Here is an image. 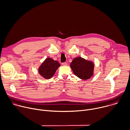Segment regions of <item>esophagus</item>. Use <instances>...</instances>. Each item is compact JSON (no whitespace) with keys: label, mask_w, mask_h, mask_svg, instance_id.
I'll return each mask as SVG.
<instances>
[{"label":"esophagus","mask_w":130,"mask_h":130,"mask_svg":"<svg viewBox=\"0 0 130 130\" xmlns=\"http://www.w3.org/2000/svg\"><path fill=\"white\" fill-rule=\"evenodd\" d=\"M62 66H67V63L66 62H62Z\"/></svg>","instance_id":"1"}]
</instances>
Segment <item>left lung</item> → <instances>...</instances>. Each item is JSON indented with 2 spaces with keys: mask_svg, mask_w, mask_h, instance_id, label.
I'll return each instance as SVG.
<instances>
[{
  "mask_svg": "<svg viewBox=\"0 0 130 130\" xmlns=\"http://www.w3.org/2000/svg\"><path fill=\"white\" fill-rule=\"evenodd\" d=\"M70 67L74 74L83 80L90 79L94 74L93 62L81 57L75 58L71 63Z\"/></svg>",
  "mask_w": 130,
  "mask_h": 130,
  "instance_id": "1",
  "label": "left lung"
}]
</instances>
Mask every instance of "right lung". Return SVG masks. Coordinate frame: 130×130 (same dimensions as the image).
<instances>
[{
  "label": "right lung",
  "instance_id": "right-lung-1",
  "mask_svg": "<svg viewBox=\"0 0 130 130\" xmlns=\"http://www.w3.org/2000/svg\"><path fill=\"white\" fill-rule=\"evenodd\" d=\"M60 66V64L58 61L54 60L51 58H47L40 66L38 72L44 78L50 79Z\"/></svg>",
  "mask_w": 130,
  "mask_h": 130
}]
</instances>
